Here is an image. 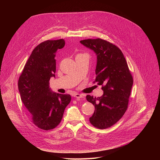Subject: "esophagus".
<instances>
[{
  "label": "esophagus",
  "instance_id": "1",
  "mask_svg": "<svg viewBox=\"0 0 160 160\" xmlns=\"http://www.w3.org/2000/svg\"><path fill=\"white\" fill-rule=\"evenodd\" d=\"M73 96L74 98H83V96L82 95L79 94H78V93H75V94H73Z\"/></svg>",
  "mask_w": 160,
  "mask_h": 160
}]
</instances>
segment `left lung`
<instances>
[{"label": "left lung", "instance_id": "8db88e82", "mask_svg": "<svg viewBox=\"0 0 160 160\" xmlns=\"http://www.w3.org/2000/svg\"><path fill=\"white\" fill-rule=\"evenodd\" d=\"M97 55L94 82L102 85L104 94L96 98L87 95V101L95 106L89 118L90 123L105 129L119 121L127 109L133 77L122 51L115 45L101 38L80 41Z\"/></svg>", "mask_w": 160, "mask_h": 160}]
</instances>
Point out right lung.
Listing matches in <instances>:
<instances>
[{
	"mask_svg": "<svg viewBox=\"0 0 160 160\" xmlns=\"http://www.w3.org/2000/svg\"><path fill=\"white\" fill-rule=\"evenodd\" d=\"M65 45L64 39L44 41L33 50L18 80L22 103L31 121L44 130L56 128L61 122L66 107L71 101L69 94H61L49 88L55 77L56 52Z\"/></svg>",
	"mask_w": 160,
	"mask_h": 160,
	"instance_id": "add662e5",
	"label": "right lung"
}]
</instances>
